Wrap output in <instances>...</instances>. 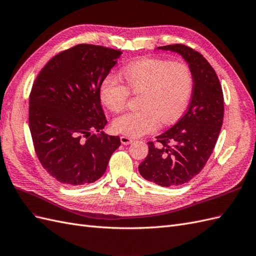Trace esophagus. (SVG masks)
Returning a JSON list of instances; mask_svg holds the SVG:
<instances>
[{
  "label": "esophagus",
  "instance_id": "obj_1",
  "mask_svg": "<svg viewBox=\"0 0 256 256\" xmlns=\"http://www.w3.org/2000/svg\"><path fill=\"white\" fill-rule=\"evenodd\" d=\"M120 140H121V142H122L123 144H130V142H133V138L128 137V136H121Z\"/></svg>",
  "mask_w": 256,
  "mask_h": 256
}]
</instances>
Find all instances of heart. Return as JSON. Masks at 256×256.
<instances>
[{"instance_id": "b5f03b06", "label": "heart", "mask_w": 256, "mask_h": 256, "mask_svg": "<svg viewBox=\"0 0 256 256\" xmlns=\"http://www.w3.org/2000/svg\"><path fill=\"white\" fill-rule=\"evenodd\" d=\"M121 72L128 86L118 77L107 75L100 86L102 100L109 110L120 112L126 108L130 92L140 93V108L124 112L114 120L112 128L116 133L142 136L154 132L160 121L170 124L184 112L194 84L188 64L144 58L128 64Z\"/></svg>"}]
</instances>
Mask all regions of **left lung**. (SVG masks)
I'll return each instance as SVG.
<instances>
[{
  "label": "left lung",
  "instance_id": "8db88e82",
  "mask_svg": "<svg viewBox=\"0 0 256 256\" xmlns=\"http://www.w3.org/2000/svg\"><path fill=\"white\" fill-rule=\"evenodd\" d=\"M158 49L180 54L193 74V92L184 116L149 142V153L138 166L142 176L160 186L188 182L206 165L223 123L224 98L214 68L198 51L182 44Z\"/></svg>",
  "mask_w": 256,
  "mask_h": 256
}]
</instances>
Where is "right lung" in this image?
<instances>
[{
	"instance_id": "right-lung-1",
	"label": "right lung",
	"mask_w": 256,
	"mask_h": 256,
	"mask_svg": "<svg viewBox=\"0 0 256 256\" xmlns=\"http://www.w3.org/2000/svg\"><path fill=\"white\" fill-rule=\"evenodd\" d=\"M120 50L78 44L58 54L36 77L28 126L42 166L61 184H92L103 176L119 136L102 132L107 119L100 86Z\"/></svg>"
}]
</instances>
